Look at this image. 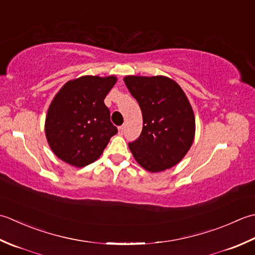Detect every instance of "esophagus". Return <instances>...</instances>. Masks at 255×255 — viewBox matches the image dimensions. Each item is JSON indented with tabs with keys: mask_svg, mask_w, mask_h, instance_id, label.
<instances>
[{
	"mask_svg": "<svg viewBox=\"0 0 255 255\" xmlns=\"http://www.w3.org/2000/svg\"><path fill=\"white\" fill-rule=\"evenodd\" d=\"M123 132H124V126H121L120 128H119V133L123 134Z\"/></svg>",
	"mask_w": 255,
	"mask_h": 255,
	"instance_id": "obj_1",
	"label": "esophagus"
}]
</instances>
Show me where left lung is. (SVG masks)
<instances>
[{
	"instance_id": "obj_1",
	"label": "left lung",
	"mask_w": 255,
	"mask_h": 255,
	"mask_svg": "<svg viewBox=\"0 0 255 255\" xmlns=\"http://www.w3.org/2000/svg\"><path fill=\"white\" fill-rule=\"evenodd\" d=\"M124 82L143 116L139 137L128 144L135 160L150 173L177 165L193 145L195 114L175 80L165 76H127Z\"/></svg>"
}]
</instances>
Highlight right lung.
Segmentation results:
<instances>
[{"label":"right lung","mask_w":255,"mask_h":255,"mask_svg":"<svg viewBox=\"0 0 255 255\" xmlns=\"http://www.w3.org/2000/svg\"><path fill=\"white\" fill-rule=\"evenodd\" d=\"M116 76H82L56 93L45 120L49 147L62 162L85 167L101 156L118 128L105 105Z\"/></svg>","instance_id":"add662e5"}]
</instances>
